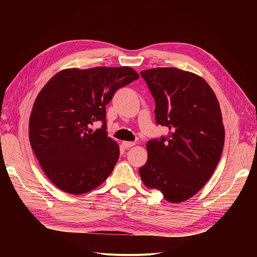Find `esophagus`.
<instances>
[{"mask_svg":"<svg viewBox=\"0 0 257 257\" xmlns=\"http://www.w3.org/2000/svg\"><path fill=\"white\" fill-rule=\"evenodd\" d=\"M134 145H136V143H134V142H123V143H121V146H123L125 149H129V148L133 147Z\"/></svg>","mask_w":257,"mask_h":257,"instance_id":"34e87169","label":"esophagus"}]
</instances>
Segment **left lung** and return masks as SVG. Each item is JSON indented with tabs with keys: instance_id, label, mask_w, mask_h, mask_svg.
Masks as SVG:
<instances>
[{
	"instance_id": "1",
	"label": "left lung",
	"mask_w": 257,
	"mask_h": 257,
	"mask_svg": "<svg viewBox=\"0 0 257 257\" xmlns=\"http://www.w3.org/2000/svg\"><path fill=\"white\" fill-rule=\"evenodd\" d=\"M155 101L156 124L169 133L147 143L140 168L145 185L179 203L197 194L222 155L225 130L217 97L205 80L175 67L141 72Z\"/></svg>"
}]
</instances>
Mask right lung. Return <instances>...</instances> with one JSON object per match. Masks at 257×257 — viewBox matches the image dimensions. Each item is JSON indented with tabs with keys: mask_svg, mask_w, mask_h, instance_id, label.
Segmentation results:
<instances>
[{
	"mask_svg": "<svg viewBox=\"0 0 257 257\" xmlns=\"http://www.w3.org/2000/svg\"><path fill=\"white\" fill-rule=\"evenodd\" d=\"M137 79L128 66L67 69L40 90L30 115V143L40 167L61 191L87 193L111 174L119 149L107 137L106 105ZM94 121L102 127L92 132Z\"/></svg>",
	"mask_w": 257,
	"mask_h": 257,
	"instance_id": "right-lung-1",
	"label": "right lung"
}]
</instances>
